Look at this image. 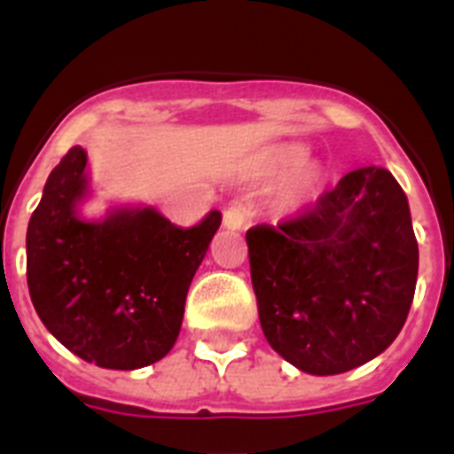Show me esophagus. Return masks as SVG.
Masks as SVG:
<instances>
[{
    "label": "esophagus",
    "instance_id": "esophagus-1",
    "mask_svg": "<svg viewBox=\"0 0 454 454\" xmlns=\"http://www.w3.org/2000/svg\"><path fill=\"white\" fill-rule=\"evenodd\" d=\"M250 208L243 207V204H234V207H230L227 211L223 214V224L227 227V230H243L246 227V223L250 220Z\"/></svg>",
    "mask_w": 454,
    "mask_h": 454
}]
</instances>
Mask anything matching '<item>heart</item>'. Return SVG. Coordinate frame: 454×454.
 <instances>
[{
  "label": "heart",
  "mask_w": 454,
  "mask_h": 454,
  "mask_svg": "<svg viewBox=\"0 0 454 454\" xmlns=\"http://www.w3.org/2000/svg\"><path fill=\"white\" fill-rule=\"evenodd\" d=\"M309 150L300 143L277 145L263 156L262 172L266 177H288L286 186L279 192V204L284 208H295L316 198L323 186V170L316 163H307Z\"/></svg>",
  "instance_id": "1"
}]
</instances>
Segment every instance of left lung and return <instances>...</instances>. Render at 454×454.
<instances>
[{
    "instance_id": "left-lung-1",
    "label": "left lung",
    "mask_w": 454,
    "mask_h": 454,
    "mask_svg": "<svg viewBox=\"0 0 454 454\" xmlns=\"http://www.w3.org/2000/svg\"><path fill=\"white\" fill-rule=\"evenodd\" d=\"M268 343L311 375H339L391 346L419 275L407 195L384 168L348 172L298 215L247 230Z\"/></svg>"
}]
</instances>
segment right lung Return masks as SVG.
<instances>
[{"label": "right lung", "instance_id": "right-lung-1", "mask_svg": "<svg viewBox=\"0 0 454 454\" xmlns=\"http://www.w3.org/2000/svg\"><path fill=\"white\" fill-rule=\"evenodd\" d=\"M86 161L74 145L47 179L27 230V284L43 325L67 350L134 371L175 346L188 286L223 215L211 211L184 230L145 207L88 223L77 214Z\"/></svg>", "mask_w": 454, "mask_h": 454}]
</instances>
